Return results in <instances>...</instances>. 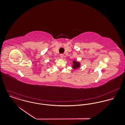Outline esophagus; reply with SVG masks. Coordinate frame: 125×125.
<instances>
[{"label": "esophagus", "mask_w": 125, "mask_h": 125, "mask_svg": "<svg viewBox=\"0 0 125 125\" xmlns=\"http://www.w3.org/2000/svg\"><path fill=\"white\" fill-rule=\"evenodd\" d=\"M63 54H60V57L61 58V59H62L63 58Z\"/></svg>", "instance_id": "1"}]
</instances>
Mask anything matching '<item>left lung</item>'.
Wrapping results in <instances>:
<instances>
[{"instance_id": "obj_1", "label": "left lung", "mask_w": 125, "mask_h": 125, "mask_svg": "<svg viewBox=\"0 0 125 125\" xmlns=\"http://www.w3.org/2000/svg\"><path fill=\"white\" fill-rule=\"evenodd\" d=\"M73 64L72 65V68L73 69H76L80 67L81 64L79 62H77L76 61L74 60V61H73Z\"/></svg>"}]
</instances>
